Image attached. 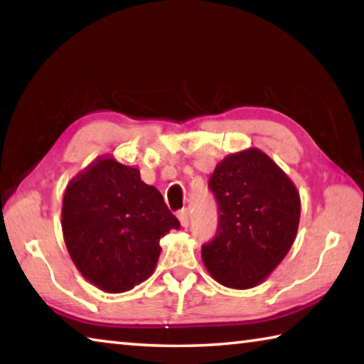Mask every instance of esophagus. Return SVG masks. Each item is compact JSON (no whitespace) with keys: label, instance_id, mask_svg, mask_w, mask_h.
Listing matches in <instances>:
<instances>
[{"label":"esophagus","instance_id":"obj_1","mask_svg":"<svg viewBox=\"0 0 364 364\" xmlns=\"http://www.w3.org/2000/svg\"><path fill=\"white\" fill-rule=\"evenodd\" d=\"M178 220H180V223L183 228H186L189 225V210L188 208H183V210L178 212Z\"/></svg>","mask_w":364,"mask_h":364}]
</instances>
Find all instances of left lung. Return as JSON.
Returning <instances> with one entry per match:
<instances>
[{
  "instance_id": "left-lung-1",
  "label": "left lung",
  "mask_w": 364,
  "mask_h": 364,
  "mask_svg": "<svg viewBox=\"0 0 364 364\" xmlns=\"http://www.w3.org/2000/svg\"><path fill=\"white\" fill-rule=\"evenodd\" d=\"M208 188L218 204V228L202 245L205 268L226 287H255L282 262L297 236V188L254 147L221 160Z\"/></svg>"
}]
</instances>
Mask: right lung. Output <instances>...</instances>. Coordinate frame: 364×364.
<instances>
[{
  "instance_id": "right-lung-1",
  "label": "right lung",
  "mask_w": 364,
  "mask_h": 364,
  "mask_svg": "<svg viewBox=\"0 0 364 364\" xmlns=\"http://www.w3.org/2000/svg\"><path fill=\"white\" fill-rule=\"evenodd\" d=\"M180 221L139 170L100 157L65 189L63 232L72 262L104 292H127L152 274L160 237Z\"/></svg>"
}]
</instances>
